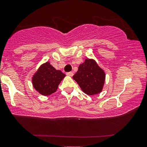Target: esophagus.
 I'll return each mask as SVG.
<instances>
[{
	"mask_svg": "<svg viewBox=\"0 0 147 147\" xmlns=\"http://www.w3.org/2000/svg\"><path fill=\"white\" fill-rule=\"evenodd\" d=\"M73 74H74V73H73V72H69V73H67V75L69 76H73Z\"/></svg>",
	"mask_w": 147,
	"mask_h": 147,
	"instance_id": "34e87169",
	"label": "esophagus"
}]
</instances>
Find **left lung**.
Masks as SVG:
<instances>
[{"mask_svg": "<svg viewBox=\"0 0 147 147\" xmlns=\"http://www.w3.org/2000/svg\"><path fill=\"white\" fill-rule=\"evenodd\" d=\"M106 74L94 59H86L79 65L78 71L73 76L80 88L87 95L92 96L102 92Z\"/></svg>", "mask_w": 147, "mask_h": 147, "instance_id": "obj_1", "label": "left lung"}]
</instances>
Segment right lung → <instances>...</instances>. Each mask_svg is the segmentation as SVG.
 <instances>
[{"label":"right lung","instance_id":"obj_1","mask_svg":"<svg viewBox=\"0 0 147 147\" xmlns=\"http://www.w3.org/2000/svg\"><path fill=\"white\" fill-rule=\"evenodd\" d=\"M65 74L46 62L41 65L32 77V84L40 94L49 96L55 92Z\"/></svg>","mask_w":147,"mask_h":147}]
</instances>
